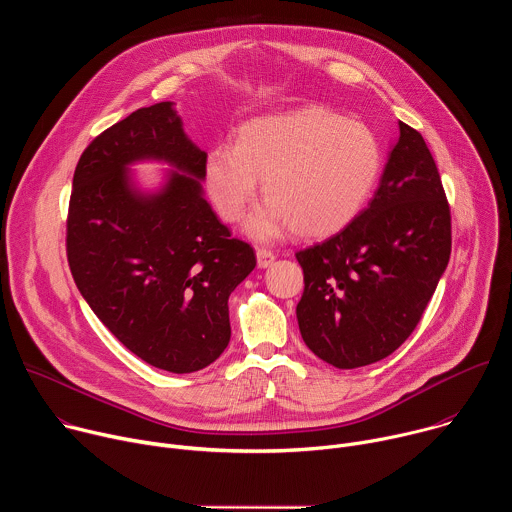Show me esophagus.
<instances>
[{
  "label": "esophagus",
  "mask_w": 512,
  "mask_h": 512,
  "mask_svg": "<svg viewBox=\"0 0 512 512\" xmlns=\"http://www.w3.org/2000/svg\"><path fill=\"white\" fill-rule=\"evenodd\" d=\"M273 261H275V253H273V251L263 249V247L257 249V265H259V267L265 269V267H269Z\"/></svg>",
  "instance_id": "34e87169"
}]
</instances>
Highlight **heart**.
Instances as JSON below:
<instances>
[{
    "mask_svg": "<svg viewBox=\"0 0 512 512\" xmlns=\"http://www.w3.org/2000/svg\"><path fill=\"white\" fill-rule=\"evenodd\" d=\"M381 166V143L369 125L306 107L249 119L233 145H214L204 160V186L218 216L235 225L263 178L269 202L249 218V235L267 241L289 227L298 237L324 239L360 214Z\"/></svg>",
    "mask_w": 512,
    "mask_h": 512,
    "instance_id": "heart-1",
    "label": "heart"
}]
</instances>
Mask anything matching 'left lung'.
<instances>
[{"mask_svg":"<svg viewBox=\"0 0 512 512\" xmlns=\"http://www.w3.org/2000/svg\"><path fill=\"white\" fill-rule=\"evenodd\" d=\"M452 253V216L419 131L399 121L381 184L354 221L296 253L308 348L336 369L393 354L419 324Z\"/></svg>","mask_w":512,"mask_h":512,"instance_id":"obj_1","label":"left lung"}]
</instances>
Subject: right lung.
<instances>
[{
  "label": "right lung",
  "mask_w": 512,
  "mask_h": 512,
  "mask_svg": "<svg viewBox=\"0 0 512 512\" xmlns=\"http://www.w3.org/2000/svg\"><path fill=\"white\" fill-rule=\"evenodd\" d=\"M137 159L181 172L145 197L124 170ZM204 160L170 101L143 107L87 145L68 202L66 257L83 298L125 348L176 375L225 352L229 296L257 263L204 200Z\"/></svg>",
  "instance_id": "obj_1"
}]
</instances>
